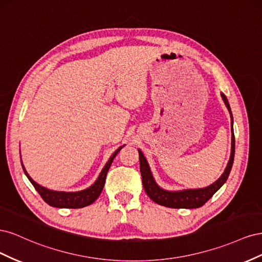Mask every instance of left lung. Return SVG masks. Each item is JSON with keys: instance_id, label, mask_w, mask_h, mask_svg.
<instances>
[{"instance_id": "obj_1", "label": "left lung", "mask_w": 262, "mask_h": 262, "mask_svg": "<svg viewBox=\"0 0 262 262\" xmlns=\"http://www.w3.org/2000/svg\"><path fill=\"white\" fill-rule=\"evenodd\" d=\"M221 97L223 99L224 104L228 110L229 115H231V125H232V147H231V156H229V161L227 163L226 168L224 172L222 173L221 177L213 182L212 185L204 187V188H198V189H184V190H176V191H171V190H166L157 185L155 181L153 173L150 171L149 165L146 161L143 152L141 149L139 150L140 155V170L142 176V182H143V187L147 195L157 204L163 205V207L173 208V209H196L200 208L211 199L212 195L215 193L217 190L223 186L231 172L233 162H234V155H235V137H234V129H233V115L231 106L228 104V100L223 93H221Z\"/></svg>"}]
</instances>
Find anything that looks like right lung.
<instances>
[{"label":"right lung","mask_w":262,"mask_h":262,"mask_svg":"<svg viewBox=\"0 0 262 262\" xmlns=\"http://www.w3.org/2000/svg\"><path fill=\"white\" fill-rule=\"evenodd\" d=\"M123 146L124 145L119 147L116 152L112 156H110L108 162L105 165V167L102 168V170L100 171L96 181H95L91 187L86 188L84 190H81V191H74V192L55 191V190H50L48 188L42 187L39 184H37V182L34 181L33 178L28 175V172L26 171L25 167H24L23 162H21V166H23L24 172H25V175L27 176V178L29 179L31 184H33V186L35 187L38 193L40 194L42 199L49 205H51V207L62 208V209H80V208H84V207H87V205L92 204L99 196V194L102 191V189H104L107 172L114 162V158L116 157L119 150H120Z\"/></svg>","instance_id":"right-lung-1"}]
</instances>
